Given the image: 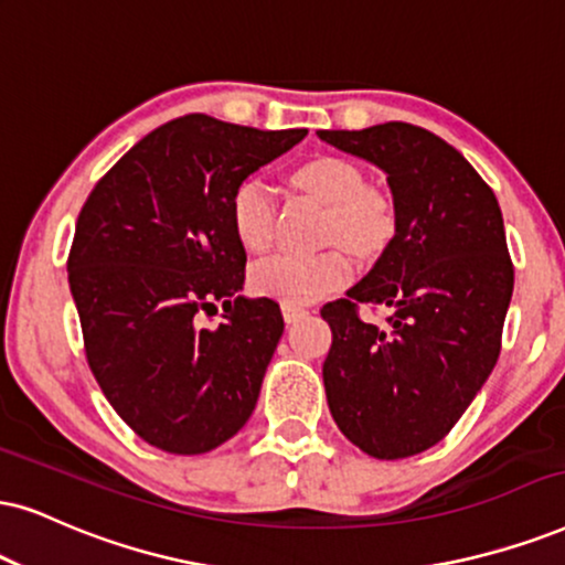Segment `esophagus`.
Returning <instances> with one entry per match:
<instances>
[{"mask_svg":"<svg viewBox=\"0 0 565 565\" xmlns=\"http://www.w3.org/2000/svg\"><path fill=\"white\" fill-rule=\"evenodd\" d=\"M281 312H284V320H287V323H299V320L310 316V310H307V307L291 305V302H284L281 305Z\"/></svg>","mask_w":565,"mask_h":565,"instance_id":"1","label":"esophagus"}]
</instances>
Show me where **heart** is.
Here are the masks:
<instances>
[{
    "label": "heart",
    "instance_id": "heart-1",
    "mask_svg": "<svg viewBox=\"0 0 565 565\" xmlns=\"http://www.w3.org/2000/svg\"><path fill=\"white\" fill-rule=\"evenodd\" d=\"M299 188L328 205L326 242H341L360 255H373L388 245L396 232L394 203L381 190L367 188L356 163L339 156H320L295 171ZM232 226L237 239L253 253L270 245L276 232L274 188L263 177H247L232 192ZM352 278V260L344 247L320 253H276L249 270L255 295L278 302L307 305L333 295Z\"/></svg>",
    "mask_w": 565,
    "mask_h": 565
}]
</instances>
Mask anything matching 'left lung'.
Returning <instances> with one entry per match:
<instances>
[{"label": "left lung", "instance_id": "left-lung-1", "mask_svg": "<svg viewBox=\"0 0 565 565\" xmlns=\"http://www.w3.org/2000/svg\"><path fill=\"white\" fill-rule=\"evenodd\" d=\"M388 174L396 234L373 270L323 305L333 341L323 383L339 430L373 459H406L446 438L501 354L513 291L501 205L472 163L417 125L318 130ZM360 303H385L375 327Z\"/></svg>", "mask_w": 565, "mask_h": 565}]
</instances>
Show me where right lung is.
Listing matches in <instances>:
<instances>
[{
    "label": "right lung",
    "instance_id": "add662e5",
    "mask_svg": "<svg viewBox=\"0 0 565 565\" xmlns=\"http://www.w3.org/2000/svg\"><path fill=\"white\" fill-rule=\"evenodd\" d=\"M305 135L171 119L106 171L77 216L67 270L85 360L114 412L161 451L209 454L258 404L284 318L274 299L239 297L247 255L230 203ZM216 301L225 323L209 329Z\"/></svg>",
    "mask_w": 565,
    "mask_h": 565
}]
</instances>
